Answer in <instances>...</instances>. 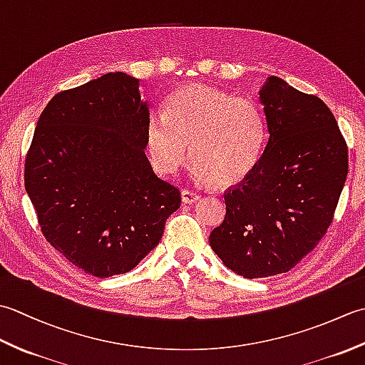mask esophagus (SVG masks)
Here are the masks:
<instances>
[{"instance_id": "1", "label": "esophagus", "mask_w": 365, "mask_h": 365, "mask_svg": "<svg viewBox=\"0 0 365 365\" xmlns=\"http://www.w3.org/2000/svg\"><path fill=\"white\" fill-rule=\"evenodd\" d=\"M200 199V195L196 191L192 190H182V200L185 204H192V202H197Z\"/></svg>"}]
</instances>
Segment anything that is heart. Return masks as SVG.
I'll return each mask as SVG.
<instances>
[{"instance_id":"obj_1","label":"heart","mask_w":365,"mask_h":365,"mask_svg":"<svg viewBox=\"0 0 365 365\" xmlns=\"http://www.w3.org/2000/svg\"><path fill=\"white\" fill-rule=\"evenodd\" d=\"M267 141V123L257 103L202 84L177 91L153 113L145 127V147L153 169L175 174L190 157L197 180L218 187L237 185L257 166Z\"/></svg>"}]
</instances>
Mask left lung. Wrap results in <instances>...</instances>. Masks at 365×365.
<instances>
[{"label":"left lung","mask_w":365,"mask_h":365,"mask_svg":"<svg viewBox=\"0 0 365 365\" xmlns=\"http://www.w3.org/2000/svg\"><path fill=\"white\" fill-rule=\"evenodd\" d=\"M269 138L257 166L224 191L226 216L208 242L224 265L255 279L287 273L331 226L348 147L323 100L271 76L260 89Z\"/></svg>","instance_id":"obj_1"}]
</instances>
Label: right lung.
<instances>
[{
	"instance_id": "obj_1",
	"label": "right lung",
	"mask_w": 365,
	"mask_h": 365,
	"mask_svg": "<svg viewBox=\"0 0 365 365\" xmlns=\"http://www.w3.org/2000/svg\"><path fill=\"white\" fill-rule=\"evenodd\" d=\"M138 84L115 72L59 92L37 120L25 161L46 242L97 277L133 269L182 202L145 157L150 113Z\"/></svg>"
}]
</instances>
